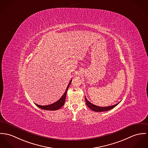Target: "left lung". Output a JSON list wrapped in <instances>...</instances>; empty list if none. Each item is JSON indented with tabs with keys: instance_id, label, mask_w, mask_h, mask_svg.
<instances>
[{
	"instance_id": "1",
	"label": "left lung",
	"mask_w": 148,
	"mask_h": 148,
	"mask_svg": "<svg viewBox=\"0 0 148 148\" xmlns=\"http://www.w3.org/2000/svg\"><path fill=\"white\" fill-rule=\"evenodd\" d=\"M85 100H86V103L87 106L91 110H92V111H95V112H104V111H109V110L114 108L117 104H119V103L120 102V101L119 103L116 104L114 105V106H108V107H99V106H95V105L92 104L91 103H90L86 97H85Z\"/></svg>"
}]
</instances>
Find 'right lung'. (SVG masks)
Returning <instances> with one entry per match:
<instances>
[{"label":"right lung","instance_id":"1","mask_svg":"<svg viewBox=\"0 0 148 148\" xmlns=\"http://www.w3.org/2000/svg\"><path fill=\"white\" fill-rule=\"evenodd\" d=\"M72 81V79L70 81L67 88H66V91L65 92V93L64 94V95L62 96V97L58 101H57L56 102L51 104L50 105H47V106H40L37 104H35L38 108L42 109V110H48V111H55V110H59L61 107H62L64 104H65V99H66V93L67 91V90L69 88V87L71 83V82Z\"/></svg>","mask_w":148,"mask_h":148}]
</instances>
